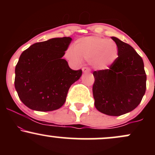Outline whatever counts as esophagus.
<instances>
[{"instance_id": "obj_1", "label": "esophagus", "mask_w": 155, "mask_h": 155, "mask_svg": "<svg viewBox=\"0 0 155 155\" xmlns=\"http://www.w3.org/2000/svg\"><path fill=\"white\" fill-rule=\"evenodd\" d=\"M90 68H87V67H84V68H82V71H83V73H88V72H90Z\"/></svg>"}]
</instances>
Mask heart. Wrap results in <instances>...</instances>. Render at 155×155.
I'll return each instance as SVG.
<instances>
[{"mask_svg": "<svg viewBox=\"0 0 155 155\" xmlns=\"http://www.w3.org/2000/svg\"><path fill=\"white\" fill-rule=\"evenodd\" d=\"M118 53L117 44L113 40L91 35L76 40L74 50L68 49L65 57L75 63H79L80 58L89 60L94 69L104 71L116 61Z\"/></svg>", "mask_w": 155, "mask_h": 155, "instance_id": "obj_1", "label": "heart"}]
</instances>
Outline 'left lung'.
Returning <instances> with one entry per match:
<instances>
[{"instance_id":"1","label":"left lung","mask_w":155,"mask_h":155,"mask_svg":"<svg viewBox=\"0 0 155 155\" xmlns=\"http://www.w3.org/2000/svg\"><path fill=\"white\" fill-rule=\"evenodd\" d=\"M111 38L118 47V58L109 69L93 72L92 93L97 111L117 117L139 105L146 92L147 75L136 50L117 37Z\"/></svg>"}]
</instances>
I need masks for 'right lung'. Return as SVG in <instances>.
<instances>
[{"label": "right lung", "instance_id": "right-lung-1", "mask_svg": "<svg viewBox=\"0 0 155 155\" xmlns=\"http://www.w3.org/2000/svg\"><path fill=\"white\" fill-rule=\"evenodd\" d=\"M71 37L54 38L31 45L21 54L15 68V86L21 101L38 111L63 106L69 88L81 76L63 59Z\"/></svg>", "mask_w": 155, "mask_h": 155}]
</instances>
